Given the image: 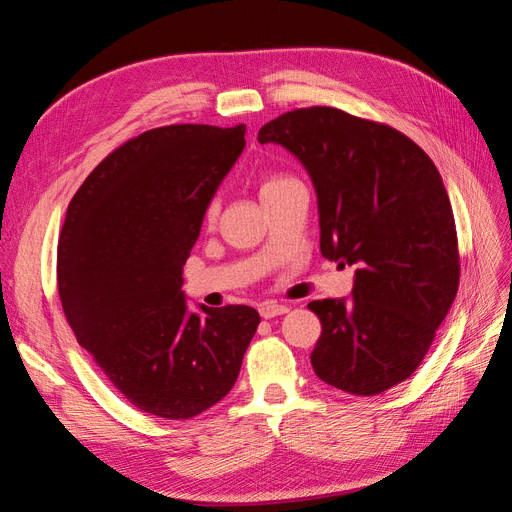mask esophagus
<instances>
[{"instance_id": "esophagus-1", "label": "esophagus", "mask_w": 512, "mask_h": 512, "mask_svg": "<svg viewBox=\"0 0 512 512\" xmlns=\"http://www.w3.org/2000/svg\"><path fill=\"white\" fill-rule=\"evenodd\" d=\"M258 312H260V316L265 318V320H271V318H275V316L288 314V307H286V305H282V303L267 301V303H262V305L258 307Z\"/></svg>"}]
</instances>
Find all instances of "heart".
Returning <instances> with one entry per match:
<instances>
[{
	"label": "heart",
	"instance_id": "heart-1",
	"mask_svg": "<svg viewBox=\"0 0 512 512\" xmlns=\"http://www.w3.org/2000/svg\"><path fill=\"white\" fill-rule=\"evenodd\" d=\"M290 181H294L290 175H267V177H262L260 188H258V190H260V198L271 194V192H275V190L284 188V185L290 183ZM215 213H218V203H215V200H211V203H209L207 209H205V220L211 222V220L215 218Z\"/></svg>",
	"mask_w": 512,
	"mask_h": 512
}]
</instances>
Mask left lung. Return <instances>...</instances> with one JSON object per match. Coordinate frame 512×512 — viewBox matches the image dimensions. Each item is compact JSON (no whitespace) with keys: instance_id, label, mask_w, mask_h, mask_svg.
I'll list each match as a JSON object with an SVG mask.
<instances>
[{"instance_id":"left-lung-1","label":"left lung","mask_w":512,"mask_h":512,"mask_svg":"<svg viewBox=\"0 0 512 512\" xmlns=\"http://www.w3.org/2000/svg\"><path fill=\"white\" fill-rule=\"evenodd\" d=\"M258 143H277L312 175L320 252L356 267L352 301H312L322 333L316 376L380 395L421 365L459 288L455 218L436 164L406 134L333 106L294 108Z\"/></svg>"}]
</instances>
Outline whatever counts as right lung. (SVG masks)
Instances as JSON below:
<instances>
[{"label":"right lung","instance_id":"right-lung-1","mask_svg":"<svg viewBox=\"0 0 512 512\" xmlns=\"http://www.w3.org/2000/svg\"><path fill=\"white\" fill-rule=\"evenodd\" d=\"M232 128L177 123L119 145L72 196L57 288L79 344L132 406L179 421L237 382L254 307L190 314L183 265L220 181L245 147Z\"/></svg>","mask_w":512,"mask_h":512}]
</instances>
